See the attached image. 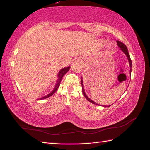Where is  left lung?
Here are the masks:
<instances>
[{"label": "left lung", "instance_id": "8db88e82", "mask_svg": "<svg viewBox=\"0 0 150 150\" xmlns=\"http://www.w3.org/2000/svg\"><path fill=\"white\" fill-rule=\"evenodd\" d=\"M116 42H117V45H118V46H119V47H120V50H122V52H123L124 53L126 54V55L127 56V57H128V61H129V66H130V71H129V72H130V73H131V72H132V60H131V59H130L129 54V53H128V48H127V47L126 46V45H125V44H124V43L120 42V41H119V40H117ZM82 82H83V81H82V80H81L82 93H83V94H84V97H86V99H87L88 101H90V103H91L92 104H96V105H99V104H97L96 103H95L94 101L91 100V99H90V98H89L87 97V95H86V93H85V91H84V85H83V83H82Z\"/></svg>", "mask_w": 150, "mask_h": 150}]
</instances>
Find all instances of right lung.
Segmentation results:
<instances>
[{
    "label": "right lung",
    "instance_id": "obj_1",
    "mask_svg": "<svg viewBox=\"0 0 150 150\" xmlns=\"http://www.w3.org/2000/svg\"><path fill=\"white\" fill-rule=\"evenodd\" d=\"M69 68H70V67H69V66H68V67H66V68H63V69H62L61 70H60V71H59V74H58V76H59L58 77H59V78H58V80H57V84H56V86H55V89H54V90L52 92V93H50V94H48L47 95H46V96H45V97H42V98H39V100H41V99H44V98H48V97H50V96H52V95L54 93H55V92L57 90V89L59 88V86H60V82H61L62 79V77H64V75L66 74V73L69 71Z\"/></svg>",
    "mask_w": 150,
    "mask_h": 150
}]
</instances>
